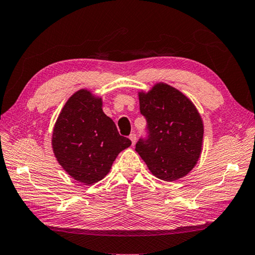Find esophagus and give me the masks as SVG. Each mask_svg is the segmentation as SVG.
Instances as JSON below:
<instances>
[{
    "label": "esophagus",
    "instance_id": "obj_1",
    "mask_svg": "<svg viewBox=\"0 0 255 255\" xmlns=\"http://www.w3.org/2000/svg\"><path fill=\"white\" fill-rule=\"evenodd\" d=\"M128 138L129 140H131V142H132V145H134V144H135V142H136V135L134 133H132L131 135L128 136Z\"/></svg>",
    "mask_w": 255,
    "mask_h": 255
}]
</instances>
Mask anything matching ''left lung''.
Instances as JSON below:
<instances>
[{"label":"left lung","instance_id":"1","mask_svg":"<svg viewBox=\"0 0 255 255\" xmlns=\"http://www.w3.org/2000/svg\"><path fill=\"white\" fill-rule=\"evenodd\" d=\"M150 137L135 151L157 179L176 181L193 170L202 153L204 124L194 103L173 86L157 82L137 92Z\"/></svg>","mask_w":255,"mask_h":255}]
</instances>
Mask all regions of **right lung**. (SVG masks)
I'll return each mask as SVG.
<instances>
[{
  "instance_id": "add662e5",
  "label": "right lung",
  "mask_w": 255,
  "mask_h": 255,
  "mask_svg": "<svg viewBox=\"0 0 255 255\" xmlns=\"http://www.w3.org/2000/svg\"><path fill=\"white\" fill-rule=\"evenodd\" d=\"M102 107L100 95L81 89L66 101L53 128L56 161L72 179L86 185L104 179L117 156L132 144L120 135Z\"/></svg>"
}]
</instances>
